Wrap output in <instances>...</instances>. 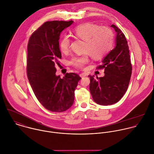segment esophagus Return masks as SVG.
<instances>
[{
    "mask_svg": "<svg viewBox=\"0 0 154 154\" xmlns=\"http://www.w3.org/2000/svg\"><path fill=\"white\" fill-rule=\"evenodd\" d=\"M80 77H82V78L85 77L86 76V74H85V73H82V74H80Z\"/></svg>",
    "mask_w": 154,
    "mask_h": 154,
    "instance_id": "obj_1",
    "label": "esophagus"
}]
</instances>
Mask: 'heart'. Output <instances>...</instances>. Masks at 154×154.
Masks as SVG:
<instances>
[{
    "label": "heart",
    "instance_id": "1",
    "mask_svg": "<svg viewBox=\"0 0 154 154\" xmlns=\"http://www.w3.org/2000/svg\"><path fill=\"white\" fill-rule=\"evenodd\" d=\"M74 37L84 41L83 51L81 56H74L70 63L78 68H83L89 62L88 54L94 59H100L109 51L113 42L112 31L108 27L93 23H85L77 26L72 31ZM69 35H64L59 42V48L62 53H67L70 46Z\"/></svg>",
    "mask_w": 154,
    "mask_h": 154
}]
</instances>
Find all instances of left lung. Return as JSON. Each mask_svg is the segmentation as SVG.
<instances>
[{
	"mask_svg": "<svg viewBox=\"0 0 154 154\" xmlns=\"http://www.w3.org/2000/svg\"><path fill=\"white\" fill-rule=\"evenodd\" d=\"M117 32L116 47L102 60L97 69H104L103 77L90 78L89 90L93 100L98 105H111L118 102L126 93L132 74V65L128 42L125 34L115 25Z\"/></svg>",
	"mask_w": 154,
	"mask_h": 154,
	"instance_id": "1",
	"label": "left lung"
}]
</instances>
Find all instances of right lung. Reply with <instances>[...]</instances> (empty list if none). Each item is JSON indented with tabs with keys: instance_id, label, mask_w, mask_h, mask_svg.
<instances>
[{
	"instance_id": "add662e5",
	"label": "right lung",
	"mask_w": 154,
	"mask_h": 154,
	"mask_svg": "<svg viewBox=\"0 0 154 154\" xmlns=\"http://www.w3.org/2000/svg\"><path fill=\"white\" fill-rule=\"evenodd\" d=\"M72 20L48 21L29 37L27 51V76L40 103L51 112H62L70 108L80 77L66 73L63 79L56 75V66L62 58L59 40L61 32Z\"/></svg>"
}]
</instances>
